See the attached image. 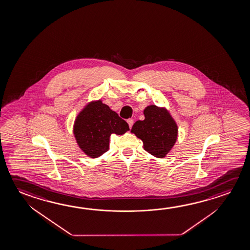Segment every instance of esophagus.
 Listing matches in <instances>:
<instances>
[{
    "instance_id": "obj_1",
    "label": "esophagus",
    "mask_w": 250,
    "mask_h": 250,
    "mask_svg": "<svg viewBox=\"0 0 250 250\" xmlns=\"http://www.w3.org/2000/svg\"><path fill=\"white\" fill-rule=\"evenodd\" d=\"M127 123H128V125H129L130 128H131L132 125H133V123H134V121H133V119H129L128 120H127Z\"/></svg>"
}]
</instances>
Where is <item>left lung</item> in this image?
Listing matches in <instances>:
<instances>
[{
    "label": "left lung",
    "mask_w": 250,
    "mask_h": 250,
    "mask_svg": "<svg viewBox=\"0 0 250 250\" xmlns=\"http://www.w3.org/2000/svg\"><path fill=\"white\" fill-rule=\"evenodd\" d=\"M145 119L138 120L131 131L143 141L144 149L157 158H164L176 142L178 126L167 109L149 105Z\"/></svg>",
    "instance_id": "1"
}]
</instances>
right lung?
<instances>
[{
  "instance_id": "1",
  "label": "right lung",
  "mask_w": 250,
  "mask_h": 250,
  "mask_svg": "<svg viewBox=\"0 0 250 250\" xmlns=\"http://www.w3.org/2000/svg\"><path fill=\"white\" fill-rule=\"evenodd\" d=\"M128 124L101 100L87 104L78 115L73 132L86 155L98 158L109 150L110 136L129 131Z\"/></svg>"
}]
</instances>
